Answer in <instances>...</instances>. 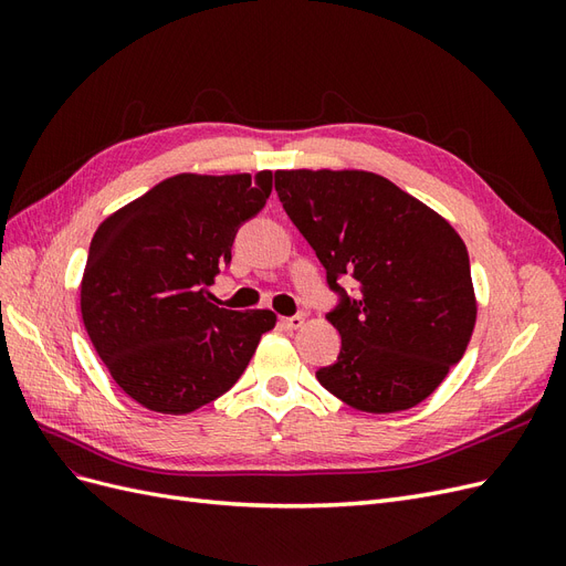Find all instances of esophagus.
Instances as JSON below:
<instances>
[{
  "label": "esophagus",
  "instance_id": "obj_1",
  "mask_svg": "<svg viewBox=\"0 0 566 566\" xmlns=\"http://www.w3.org/2000/svg\"><path fill=\"white\" fill-rule=\"evenodd\" d=\"M281 325L285 331H300L304 325V318L302 316H285V318H281Z\"/></svg>",
  "mask_w": 566,
  "mask_h": 566
}]
</instances>
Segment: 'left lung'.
Masks as SVG:
<instances>
[{
	"label": "left lung",
	"mask_w": 566,
	"mask_h": 566,
	"mask_svg": "<svg viewBox=\"0 0 566 566\" xmlns=\"http://www.w3.org/2000/svg\"><path fill=\"white\" fill-rule=\"evenodd\" d=\"M283 210L339 302L342 349L318 382L364 413L424 401L468 349L476 321L470 256L447 219L361 169H279ZM354 277L357 293L338 285Z\"/></svg>",
	"instance_id": "left-lung-1"
}]
</instances>
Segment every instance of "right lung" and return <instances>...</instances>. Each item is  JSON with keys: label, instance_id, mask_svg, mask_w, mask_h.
I'll use <instances>...</instances> for the list:
<instances>
[{"label": "right lung", "instance_id": "obj_1", "mask_svg": "<svg viewBox=\"0 0 566 566\" xmlns=\"http://www.w3.org/2000/svg\"><path fill=\"white\" fill-rule=\"evenodd\" d=\"M273 175H177L101 221L80 285L82 321L127 397L184 416L229 391L276 325L269 310L212 304L233 238Z\"/></svg>", "mask_w": 566, "mask_h": 566}]
</instances>
